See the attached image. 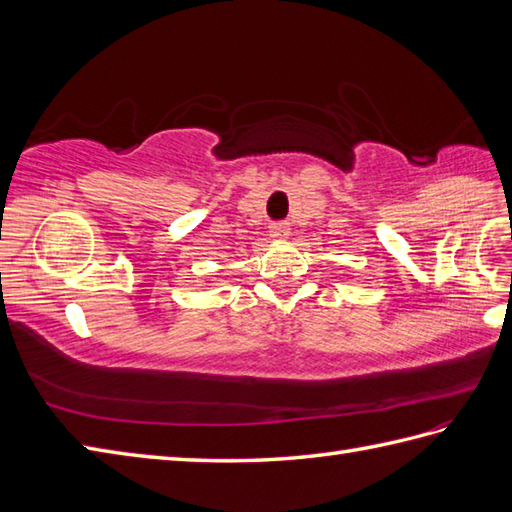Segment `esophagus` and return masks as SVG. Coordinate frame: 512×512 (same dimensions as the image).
I'll return each mask as SVG.
<instances>
[{
    "mask_svg": "<svg viewBox=\"0 0 512 512\" xmlns=\"http://www.w3.org/2000/svg\"><path fill=\"white\" fill-rule=\"evenodd\" d=\"M269 232L273 239H286L289 236V223L286 221H273L269 226Z\"/></svg>",
    "mask_w": 512,
    "mask_h": 512,
    "instance_id": "1",
    "label": "esophagus"
}]
</instances>
